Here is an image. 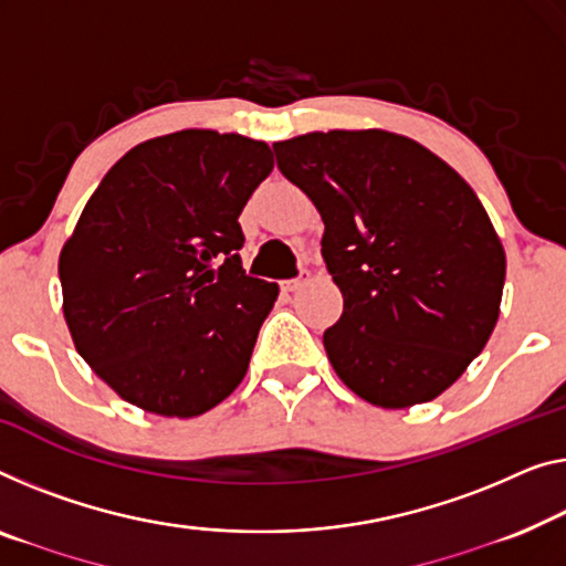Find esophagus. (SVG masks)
<instances>
[{
	"mask_svg": "<svg viewBox=\"0 0 566 566\" xmlns=\"http://www.w3.org/2000/svg\"><path fill=\"white\" fill-rule=\"evenodd\" d=\"M305 276H297V280H286V282H282V290L284 292H297V290H302V286H305Z\"/></svg>",
	"mask_w": 566,
	"mask_h": 566,
	"instance_id": "34e87169",
	"label": "esophagus"
}]
</instances>
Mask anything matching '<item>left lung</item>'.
<instances>
[{
    "instance_id": "1",
    "label": "left lung",
    "mask_w": 566,
    "mask_h": 566,
    "mask_svg": "<svg viewBox=\"0 0 566 566\" xmlns=\"http://www.w3.org/2000/svg\"><path fill=\"white\" fill-rule=\"evenodd\" d=\"M274 155L325 223L343 292L323 335L335 374L374 407L437 399L499 323L505 251L483 202L444 159L384 129L302 134Z\"/></svg>"
}]
</instances>
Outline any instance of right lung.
<instances>
[{
    "label": "right lung",
    "mask_w": 566,
    "mask_h": 566,
    "mask_svg": "<svg viewBox=\"0 0 566 566\" xmlns=\"http://www.w3.org/2000/svg\"><path fill=\"white\" fill-rule=\"evenodd\" d=\"M266 142L182 129L137 145L88 198L57 261L75 350L124 401L198 417L247 376L280 286L249 276L239 216Z\"/></svg>",
    "instance_id": "1"
}]
</instances>
